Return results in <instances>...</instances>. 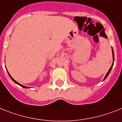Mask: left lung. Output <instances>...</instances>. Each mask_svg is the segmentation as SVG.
Instances as JSON below:
<instances>
[{
    "instance_id": "8db88e82",
    "label": "left lung",
    "mask_w": 122,
    "mask_h": 122,
    "mask_svg": "<svg viewBox=\"0 0 122 122\" xmlns=\"http://www.w3.org/2000/svg\"><path fill=\"white\" fill-rule=\"evenodd\" d=\"M112 55H113V60H114V53H113V49H112ZM113 64H112V66H111V67H110V69H109V70H108V73H107L106 76H105V78H104V79H103V80H105V79H106V78H107V77H108V75H109L110 72V71H111V70H112V67H113Z\"/></svg>"
}]
</instances>
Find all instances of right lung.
I'll return each mask as SVG.
<instances>
[{
  "label": "right lung",
  "mask_w": 122,
  "mask_h": 122,
  "mask_svg": "<svg viewBox=\"0 0 122 122\" xmlns=\"http://www.w3.org/2000/svg\"><path fill=\"white\" fill-rule=\"evenodd\" d=\"M9 77H10V78H11V79H12V80H13V81H14V82H15V83H17V84H18V85H20V86H22V87H23V88H29V87H28V86H24V85H21V84H20V83H18L17 81H15V80H14V78H12V77H11V76H10V74H9Z\"/></svg>",
  "instance_id": "right-lung-1"
}]
</instances>
